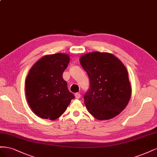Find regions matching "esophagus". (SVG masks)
I'll list each match as a JSON object with an SVG mask.
<instances>
[{
	"mask_svg": "<svg viewBox=\"0 0 157 157\" xmlns=\"http://www.w3.org/2000/svg\"><path fill=\"white\" fill-rule=\"evenodd\" d=\"M75 97L77 99H79L81 97V94L79 93H75Z\"/></svg>",
	"mask_w": 157,
	"mask_h": 157,
	"instance_id": "34e87169",
	"label": "esophagus"
}]
</instances>
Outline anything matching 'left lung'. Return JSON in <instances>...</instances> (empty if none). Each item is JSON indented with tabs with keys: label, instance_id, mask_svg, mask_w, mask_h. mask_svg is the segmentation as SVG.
<instances>
[{
	"label": "left lung",
	"instance_id": "left-lung-1",
	"mask_svg": "<svg viewBox=\"0 0 157 157\" xmlns=\"http://www.w3.org/2000/svg\"><path fill=\"white\" fill-rule=\"evenodd\" d=\"M89 78V89L84 94L89 112L98 120L119 115L127 105L131 86L124 65L113 55L93 52L80 58Z\"/></svg>",
	"mask_w": 157,
	"mask_h": 157
}]
</instances>
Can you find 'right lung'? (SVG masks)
<instances>
[{
	"instance_id": "1",
	"label": "right lung",
	"mask_w": 157,
	"mask_h": 157,
	"mask_svg": "<svg viewBox=\"0 0 157 157\" xmlns=\"http://www.w3.org/2000/svg\"><path fill=\"white\" fill-rule=\"evenodd\" d=\"M69 61L66 54L45 55L30 70L25 82L26 97L30 108L38 117L59 118L74 98L63 78Z\"/></svg>"
}]
</instances>
